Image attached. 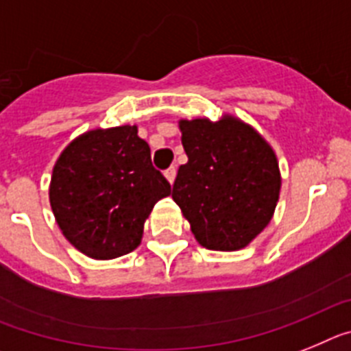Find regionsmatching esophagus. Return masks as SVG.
Segmentation results:
<instances>
[{"label":"esophagus","instance_id":"obj_1","mask_svg":"<svg viewBox=\"0 0 351 351\" xmlns=\"http://www.w3.org/2000/svg\"><path fill=\"white\" fill-rule=\"evenodd\" d=\"M164 176H166V180L169 182V184H175V178H176V167L171 166L169 169H166V173H164Z\"/></svg>","mask_w":351,"mask_h":351}]
</instances>
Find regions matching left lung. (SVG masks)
Returning a JSON list of instances; mask_svg holds the SVG:
<instances>
[{"label":"left lung","instance_id":"obj_1","mask_svg":"<svg viewBox=\"0 0 351 351\" xmlns=\"http://www.w3.org/2000/svg\"><path fill=\"white\" fill-rule=\"evenodd\" d=\"M187 164L171 197L194 239L212 251H240L268 226L281 193V171L270 143L247 121L180 120Z\"/></svg>","mask_w":351,"mask_h":351}]
</instances>
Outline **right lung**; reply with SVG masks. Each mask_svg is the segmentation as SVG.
<instances>
[{
	"instance_id": "right-lung-1",
	"label": "right lung",
	"mask_w": 351,
	"mask_h": 351,
	"mask_svg": "<svg viewBox=\"0 0 351 351\" xmlns=\"http://www.w3.org/2000/svg\"><path fill=\"white\" fill-rule=\"evenodd\" d=\"M171 185L152 166L138 125L86 130L53 167L49 203L63 237L91 260H114L141 243L146 219Z\"/></svg>"
}]
</instances>
